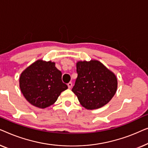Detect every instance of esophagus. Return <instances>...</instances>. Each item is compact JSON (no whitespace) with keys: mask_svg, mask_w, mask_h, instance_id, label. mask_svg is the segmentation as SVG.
<instances>
[{"mask_svg":"<svg viewBox=\"0 0 148 148\" xmlns=\"http://www.w3.org/2000/svg\"><path fill=\"white\" fill-rule=\"evenodd\" d=\"M72 86V82H69V83H68V88H71Z\"/></svg>","mask_w":148,"mask_h":148,"instance_id":"1","label":"esophagus"}]
</instances>
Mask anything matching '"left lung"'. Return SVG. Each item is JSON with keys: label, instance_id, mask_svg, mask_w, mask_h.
Masks as SVG:
<instances>
[{"label": "left lung", "instance_id": "obj_1", "mask_svg": "<svg viewBox=\"0 0 148 148\" xmlns=\"http://www.w3.org/2000/svg\"><path fill=\"white\" fill-rule=\"evenodd\" d=\"M78 73L72 91L85 109H99L109 103L117 89V78L113 72L96 60L78 61Z\"/></svg>", "mask_w": 148, "mask_h": 148}]
</instances>
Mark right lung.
<instances>
[{
    "label": "right lung",
    "instance_id": "1",
    "mask_svg": "<svg viewBox=\"0 0 148 148\" xmlns=\"http://www.w3.org/2000/svg\"><path fill=\"white\" fill-rule=\"evenodd\" d=\"M51 61L38 60L21 74L19 87L30 104L45 109L53 105L68 86L62 80V72Z\"/></svg>",
    "mask_w": 148,
    "mask_h": 148
}]
</instances>
